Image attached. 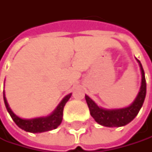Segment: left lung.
<instances>
[{
	"mask_svg": "<svg viewBox=\"0 0 152 152\" xmlns=\"http://www.w3.org/2000/svg\"><path fill=\"white\" fill-rule=\"evenodd\" d=\"M140 70H141V86L140 92L134 101L129 107L120 109H104L97 107V105L92 100L90 97L86 96V100L88 106L89 111L93 118L100 124L105 127H121L125 126L131 120L134 119L140 109L141 108L144 99L146 96V79H145V74L142 68L140 62L138 60Z\"/></svg>",
	"mask_w": 152,
	"mask_h": 152,
	"instance_id": "1",
	"label": "left lung"
}]
</instances>
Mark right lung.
I'll return each instance as SVG.
<instances>
[{"instance_id":"obj_1","label":"right lung","mask_w":152,"mask_h":152,"mask_svg":"<svg viewBox=\"0 0 152 152\" xmlns=\"http://www.w3.org/2000/svg\"><path fill=\"white\" fill-rule=\"evenodd\" d=\"M71 95L72 94L67 95L63 99L61 103L56 107V109L53 112V114H51L50 116L45 117V118H33V119H23V118H20L19 117H17L15 114H13V112L9 107L6 97H5V95H4V91H3V99H4L5 107L7 108V111L9 112L10 116L12 117V120L15 122V124L17 126L28 132L39 133V132H45V131L55 129L61 124L62 119H63L64 107H65L66 103L68 101Z\"/></svg>"}]
</instances>
